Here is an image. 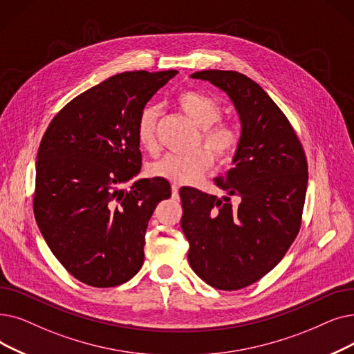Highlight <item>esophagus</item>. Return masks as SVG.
Wrapping results in <instances>:
<instances>
[{
    "label": "esophagus",
    "instance_id": "obj_1",
    "mask_svg": "<svg viewBox=\"0 0 354 354\" xmlns=\"http://www.w3.org/2000/svg\"><path fill=\"white\" fill-rule=\"evenodd\" d=\"M172 198L174 199L179 198V187L178 185H172Z\"/></svg>",
    "mask_w": 354,
    "mask_h": 354
}]
</instances>
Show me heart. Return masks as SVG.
<instances>
[{"label": "heart", "instance_id": "1", "mask_svg": "<svg viewBox=\"0 0 354 354\" xmlns=\"http://www.w3.org/2000/svg\"><path fill=\"white\" fill-rule=\"evenodd\" d=\"M180 110L185 113L198 127L204 129V143L220 160H225L234 151L239 137L236 130L228 124H218L223 115L221 104L198 91H185L178 98ZM159 109L156 105H146L136 122V139L147 150L155 151ZM214 162L208 149H198L191 155H174L167 153L162 159L149 166V174L178 185H189L201 178Z\"/></svg>", "mask_w": 354, "mask_h": 354}]
</instances>
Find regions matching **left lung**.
Instances as JSON below:
<instances>
[{"label":"left lung","mask_w":354,"mask_h":354,"mask_svg":"<svg viewBox=\"0 0 354 354\" xmlns=\"http://www.w3.org/2000/svg\"><path fill=\"white\" fill-rule=\"evenodd\" d=\"M191 78L225 92L241 133L234 167L215 179L227 195L180 188V227L194 272L212 288L236 290L263 278L295 240L308 166L288 118L259 84L234 71H201Z\"/></svg>","instance_id":"8db88e82"}]
</instances>
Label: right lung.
Returning a JSON list of instances; mask_svg holds the SVG:
<instances>
[{
  "label": "right lung",
  "mask_w": 354,
  "mask_h": 354,
  "mask_svg": "<svg viewBox=\"0 0 354 354\" xmlns=\"http://www.w3.org/2000/svg\"><path fill=\"white\" fill-rule=\"evenodd\" d=\"M178 71L122 72L57 113L36 162L35 217L43 239L78 281L117 286L140 270L153 211L171 198L162 178L134 180L142 153L136 122Z\"/></svg>",
  "instance_id": "add662e5"
}]
</instances>
